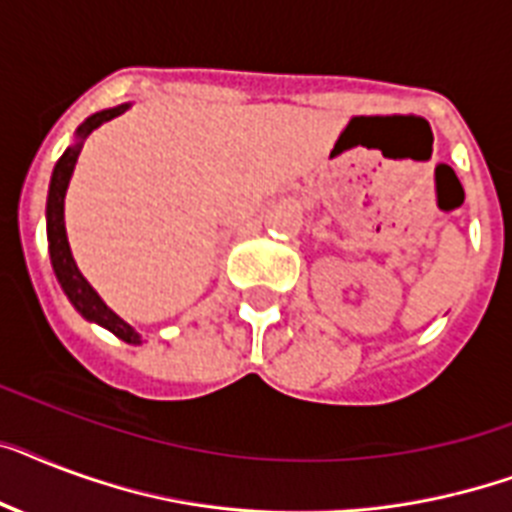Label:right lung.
Returning a JSON list of instances; mask_svg holds the SVG:
<instances>
[{"label":"right lung","instance_id":"obj_1","mask_svg":"<svg viewBox=\"0 0 512 512\" xmlns=\"http://www.w3.org/2000/svg\"><path fill=\"white\" fill-rule=\"evenodd\" d=\"M128 105L112 107V110H102L94 112L91 118H86L78 126L76 136L78 141L73 147L65 149V155L57 160L52 173V184H49V197H47V242H49V257H52V268L54 276L60 281L62 292L68 294V299L73 302L78 313L86 318V321H94L99 326H105L107 331L123 339V342L136 344L139 342V334H136L134 328L128 326L123 318L112 313L110 307L99 299V294L94 292L89 286V281L81 276V270L76 268V260L70 255V244L68 236H65V191H68V181L73 176V168H76V160L81 155V144L83 139L94 131L97 126L107 123V120L118 118L120 112H126Z\"/></svg>","mask_w":512,"mask_h":512}]
</instances>
